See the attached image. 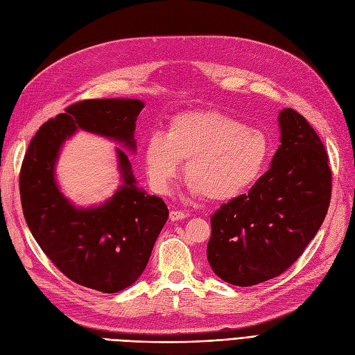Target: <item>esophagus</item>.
Listing matches in <instances>:
<instances>
[{
    "label": "esophagus",
    "instance_id": "obj_1",
    "mask_svg": "<svg viewBox=\"0 0 355 355\" xmlns=\"http://www.w3.org/2000/svg\"><path fill=\"white\" fill-rule=\"evenodd\" d=\"M168 217H170V220H172V222H178V220L188 217V214L183 213V211H179V210H172V211H170Z\"/></svg>",
    "mask_w": 355,
    "mask_h": 355
}]
</instances>
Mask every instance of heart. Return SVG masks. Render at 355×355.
<instances>
[{"instance_id": "b5f03b06", "label": "heart", "mask_w": 355, "mask_h": 355, "mask_svg": "<svg viewBox=\"0 0 355 355\" xmlns=\"http://www.w3.org/2000/svg\"><path fill=\"white\" fill-rule=\"evenodd\" d=\"M270 144L260 129L245 126L216 110L183 112L145 142V167L151 185L167 192L185 162V179L195 193L229 201L251 188L261 175Z\"/></svg>"}]
</instances>
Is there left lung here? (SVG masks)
<instances>
[{
  "mask_svg": "<svg viewBox=\"0 0 355 355\" xmlns=\"http://www.w3.org/2000/svg\"><path fill=\"white\" fill-rule=\"evenodd\" d=\"M280 145L248 193L211 216L207 259L225 282L252 286L282 275L315 236L332 195L324 145L294 108L279 114Z\"/></svg>",
  "mask_w": 355,
  "mask_h": 355,
  "instance_id": "8db88e82",
  "label": "left lung"
}]
</instances>
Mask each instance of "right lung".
<instances>
[{"label": "right lung", "instance_id": "1", "mask_svg": "<svg viewBox=\"0 0 355 355\" xmlns=\"http://www.w3.org/2000/svg\"><path fill=\"white\" fill-rule=\"evenodd\" d=\"M139 100H85L69 105L36 132L24 154L19 187L24 220L35 241L73 282L113 294L130 286L150 260L168 210L160 197L137 188L128 154L117 148L123 185L95 209H76L55 185L54 166L63 142L76 129L137 148Z\"/></svg>", "mask_w": 355, "mask_h": 355}]
</instances>
